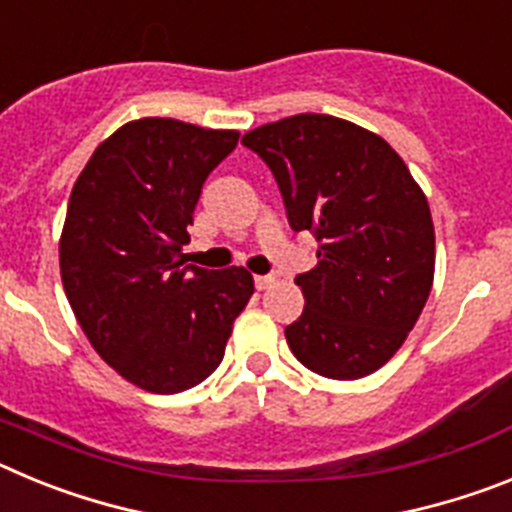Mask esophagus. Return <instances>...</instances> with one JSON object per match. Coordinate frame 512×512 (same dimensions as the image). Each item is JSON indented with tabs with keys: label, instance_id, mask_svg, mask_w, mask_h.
Here are the masks:
<instances>
[{
	"label": "esophagus",
	"instance_id": "esophagus-1",
	"mask_svg": "<svg viewBox=\"0 0 512 512\" xmlns=\"http://www.w3.org/2000/svg\"><path fill=\"white\" fill-rule=\"evenodd\" d=\"M253 282H256L259 289H271L277 284V277H274V274H261V277H253Z\"/></svg>",
	"mask_w": 512,
	"mask_h": 512
}]
</instances>
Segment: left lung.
<instances>
[{
    "instance_id": "left-lung-1",
    "label": "left lung",
    "mask_w": 512,
    "mask_h": 512,
    "mask_svg": "<svg viewBox=\"0 0 512 512\" xmlns=\"http://www.w3.org/2000/svg\"><path fill=\"white\" fill-rule=\"evenodd\" d=\"M243 146L277 179L289 228L318 241V266L295 277L305 310L284 328L292 354L328 379L377 372L431 295L425 194L387 140L338 117H284L243 135Z\"/></svg>"
}]
</instances>
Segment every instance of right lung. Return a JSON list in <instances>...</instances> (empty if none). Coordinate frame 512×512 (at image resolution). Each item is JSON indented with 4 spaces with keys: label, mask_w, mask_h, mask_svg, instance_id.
Masks as SVG:
<instances>
[{
    "label": "right lung",
    "mask_w": 512,
    "mask_h": 512,
    "mask_svg": "<svg viewBox=\"0 0 512 512\" xmlns=\"http://www.w3.org/2000/svg\"><path fill=\"white\" fill-rule=\"evenodd\" d=\"M235 146V130L143 117L97 146L71 189L63 289L94 351L140 390L205 382L253 295L243 266L202 269L182 253L202 184Z\"/></svg>",
    "instance_id": "add662e5"
}]
</instances>
